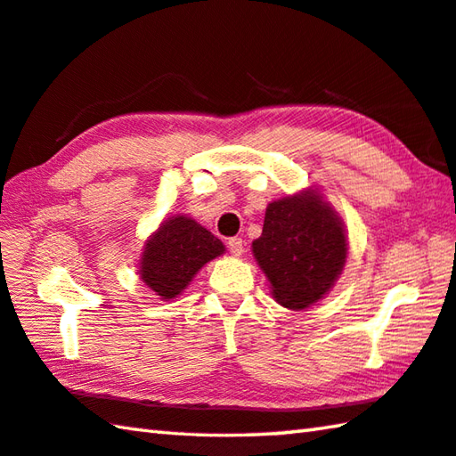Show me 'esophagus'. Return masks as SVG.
I'll return each instance as SVG.
<instances>
[{"label":"esophagus","instance_id":"34e87169","mask_svg":"<svg viewBox=\"0 0 456 456\" xmlns=\"http://www.w3.org/2000/svg\"><path fill=\"white\" fill-rule=\"evenodd\" d=\"M227 247H229L231 255H235V256H241L245 253V241H243V239H237V237L235 239H229Z\"/></svg>","mask_w":456,"mask_h":456}]
</instances>
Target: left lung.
<instances>
[{
  "label": "left lung",
  "mask_w": 456,
  "mask_h": 456,
  "mask_svg": "<svg viewBox=\"0 0 456 456\" xmlns=\"http://www.w3.org/2000/svg\"><path fill=\"white\" fill-rule=\"evenodd\" d=\"M253 256L271 295L291 311L319 303L335 287L349 255L343 219L317 189L271 201Z\"/></svg>",
  "instance_id": "left-lung-1"
}]
</instances>
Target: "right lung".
Returning a JSON list of instances; mask_svg holds the SVG:
<instances>
[{"label": "right lung", "instance_id": "add662e5", "mask_svg": "<svg viewBox=\"0 0 456 456\" xmlns=\"http://www.w3.org/2000/svg\"><path fill=\"white\" fill-rule=\"evenodd\" d=\"M225 245L189 215H171L147 237L139 256V279L163 301L175 299Z\"/></svg>", "mask_w": 456, "mask_h": 456}]
</instances>
